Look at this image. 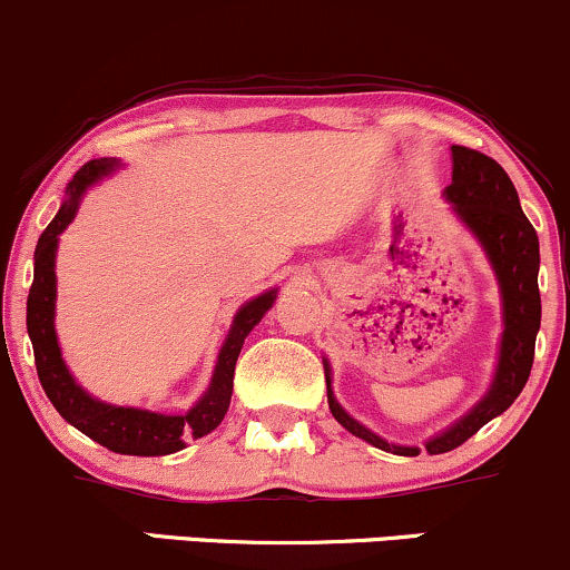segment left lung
I'll list each match as a JSON object with an SVG mask.
<instances>
[{"mask_svg": "<svg viewBox=\"0 0 570 570\" xmlns=\"http://www.w3.org/2000/svg\"><path fill=\"white\" fill-rule=\"evenodd\" d=\"M444 198L452 203V210L465 227L473 232L475 240L487 250L491 269L497 274L502 293V343H500V362H497L494 381H491L487 396L473 406L468 414H462L454 425L425 441L428 454L452 452L460 444H465L470 435L481 431L489 420L502 414L508 406L521 396L525 381L531 375L533 346H537L539 322H542V298H539V237L531 222L525 219L518 200L515 187L508 177V171L497 164L494 158L483 156L470 147L452 145V185L444 189ZM325 362V381H327V404L333 417L354 433L356 439L383 449V452L417 456L420 446L389 444L370 428H364L360 420L338 404L333 396V377H330V364Z\"/></svg>", "mask_w": 570, "mask_h": 570, "instance_id": "left-lung-1", "label": "left lung"}]
</instances>
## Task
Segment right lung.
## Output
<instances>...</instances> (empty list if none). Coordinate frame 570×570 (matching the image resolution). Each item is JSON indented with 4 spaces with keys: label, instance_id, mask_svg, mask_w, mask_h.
<instances>
[{
    "label": "right lung",
    "instance_id": "right-lung-1",
    "mask_svg": "<svg viewBox=\"0 0 570 570\" xmlns=\"http://www.w3.org/2000/svg\"><path fill=\"white\" fill-rule=\"evenodd\" d=\"M116 166V158H100L83 164L73 174V179L68 181L66 200H62L58 216L41 232L37 253H33V285L31 293H28L26 306L28 338L33 343V360H37L41 389H45L47 399L60 412L62 420H68L83 435H89L91 441L108 446L116 454H174L179 449H185L189 439H200V435L210 433L224 420V414L229 410L235 364L237 356H240L243 341L248 338L250 330L269 312L274 298H277V291H266L262 296L250 298L248 304L237 308L227 341H224L219 351V360H216V370L214 377H210L208 391L185 414H160L150 410H137V406H116L89 396L73 381L66 362H62L58 333H55V296H58L55 253H58L62 229L73 222L76 210H79L83 193L95 181L108 177Z\"/></svg>",
    "mask_w": 570,
    "mask_h": 570
}]
</instances>
